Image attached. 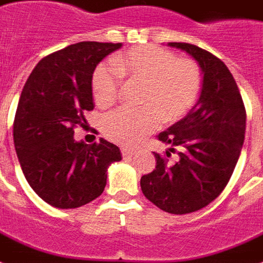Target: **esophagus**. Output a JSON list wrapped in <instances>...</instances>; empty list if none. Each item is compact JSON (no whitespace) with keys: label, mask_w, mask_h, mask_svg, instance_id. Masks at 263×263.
Returning a JSON list of instances; mask_svg holds the SVG:
<instances>
[{"label":"esophagus","mask_w":263,"mask_h":263,"mask_svg":"<svg viewBox=\"0 0 263 263\" xmlns=\"http://www.w3.org/2000/svg\"><path fill=\"white\" fill-rule=\"evenodd\" d=\"M133 155H134V151L126 149V148L122 149V156H123V159H129V158H132Z\"/></svg>","instance_id":"1"}]
</instances>
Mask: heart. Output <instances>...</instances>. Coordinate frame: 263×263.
<instances>
[{
	"instance_id": "b5f03b06",
	"label": "heart",
	"mask_w": 263,
	"mask_h": 263,
	"mask_svg": "<svg viewBox=\"0 0 263 263\" xmlns=\"http://www.w3.org/2000/svg\"><path fill=\"white\" fill-rule=\"evenodd\" d=\"M121 75L145 81L142 108L121 107L104 119V133L112 141L133 146L159 126L162 117L176 122L196 103L201 87L200 68L191 60L178 59L167 49L144 45L118 54L111 64L96 68L91 87L96 103L107 107L117 100Z\"/></svg>"
}]
</instances>
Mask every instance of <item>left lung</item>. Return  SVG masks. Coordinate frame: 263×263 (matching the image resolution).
Segmentation results:
<instances>
[{
	"label": "left lung",
	"instance_id": "left-lung-1",
	"mask_svg": "<svg viewBox=\"0 0 263 263\" xmlns=\"http://www.w3.org/2000/svg\"><path fill=\"white\" fill-rule=\"evenodd\" d=\"M197 63L203 81L197 103L188 115L159 134L170 145L181 146L170 163L154 152L156 167L141 177L144 196L170 214H189L215 200L227 186L239 160L246 133V109L239 87L225 63L196 45L168 42Z\"/></svg>",
	"mask_w": 263,
	"mask_h": 263
}]
</instances>
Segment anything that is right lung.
I'll use <instances>...</instances> for the list:
<instances>
[{
  "label": "right lung",
  "instance_id": "obj_1",
  "mask_svg": "<svg viewBox=\"0 0 263 263\" xmlns=\"http://www.w3.org/2000/svg\"><path fill=\"white\" fill-rule=\"evenodd\" d=\"M122 44L78 42L44 58L24 85L13 123V141L23 174L34 192L58 209L90 203L107 185V170L122 159L115 144L100 138L87 145L74 138L95 108L96 67Z\"/></svg>",
  "mask_w": 263,
  "mask_h": 263
}]
</instances>
